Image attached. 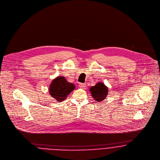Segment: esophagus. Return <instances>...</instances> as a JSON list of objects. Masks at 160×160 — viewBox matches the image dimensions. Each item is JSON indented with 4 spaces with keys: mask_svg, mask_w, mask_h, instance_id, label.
Segmentation results:
<instances>
[{
    "mask_svg": "<svg viewBox=\"0 0 160 160\" xmlns=\"http://www.w3.org/2000/svg\"><path fill=\"white\" fill-rule=\"evenodd\" d=\"M79 87H80L81 88H82V89H85V88H86V84H83V83H80V84H79Z\"/></svg>",
    "mask_w": 160,
    "mask_h": 160,
    "instance_id": "esophagus-1",
    "label": "esophagus"
}]
</instances>
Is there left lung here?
Masks as SVG:
<instances>
[{"label":"left lung","mask_w":160,"mask_h":160,"mask_svg":"<svg viewBox=\"0 0 160 160\" xmlns=\"http://www.w3.org/2000/svg\"><path fill=\"white\" fill-rule=\"evenodd\" d=\"M89 91L94 99L98 102H102L106 98L108 91V88L103 82H98L94 86L91 87Z\"/></svg>","instance_id":"8db88e82"}]
</instances>
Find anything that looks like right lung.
Instances as JSON below:
<instances>
[{
    "instance_id": "add662e5",
    "label": "right lung",
    "mask_w": 160,
    "mask_h": 160,
    "mask_svg": "<svg viewBox=\"0 0 160 160\" xmlns=\"http://www.w3.org/2000/svg\"><path fill=\"white\" fill-rule=\"evenodd\" d=\"M74 84L67 81L62 76H58L51 82L49 88V93L58 102H62L75 89Z\"/></svg>"
}]
</instances>
